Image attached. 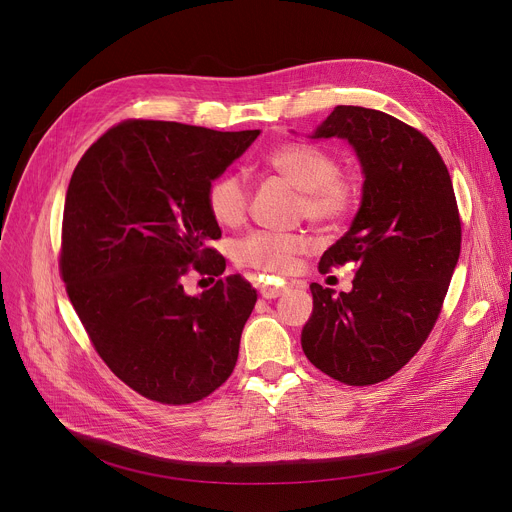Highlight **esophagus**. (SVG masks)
Here are the masks:
<instances>
[{"instance_id":"esophagus-1","label":"esophagus","mask_w":512,"mask_h":512,"mask_svg":"<svg viewBox=\"0 0 512 512\" xmlns=\"http://www.w3.org/2000/svg\"><path fill=\"white\" fill-rule=\"evenodd\" d=\"M285 289H287L285 283H279V285H269V283H265V285H261L259 294H261L263 300H275V298H279L281 294H285Z\"/></svg>"}]
</instances>
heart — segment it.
I'll return each mask as SVG.
<instances>
[{
    "mask_svg": "<svg viewBox=\"0 0 512 512\" xmlns=\"http://www.w3.org/2000/svg\"><path fill=\"white\" fill-rule=\"evenodd\" d=\"M267 164L285 182L302 192V212L318 225H334L350 210L354 190L340 176L334 154L314 143H287L267 158ZM249 184L239 172H227L210 182L206 192L208 210L218 225L237 227L249 208ZM306 239L300 235L257 233L239 243L237 261L267 273L285 275L294 271Z\"/></svg>",
    "mask_w": 512,
    "mask_h": 512,
    "instance_id": "obj_1",
    "label": "heart"
}]
</instances>
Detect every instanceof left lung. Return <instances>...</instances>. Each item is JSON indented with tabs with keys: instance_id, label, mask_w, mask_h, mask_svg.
I'll return each instance as SVG.
<instances>
[{
	"instance_id": "1",
	"label": "left lung",
	"mask_w": 512,
	"mask_h": 512,
	"mask_svg": "<svg viewBox=\"0 0 512 512\" xmlns=\"http://www.w3.org/2000/svg\"><path fill=\"white\" fill-rule=\"evenodd\" d=\"M308 137L348 141L362 194L320 259L322 273L356 261L352 289L310 285L302 348L332 379L375 385L405 367L440 316L462 243L452 178L423 133L383 111L338 105Z\"/></svg>"
}]
</instances>
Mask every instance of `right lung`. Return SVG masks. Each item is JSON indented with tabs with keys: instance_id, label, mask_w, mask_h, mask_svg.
I'll return each instance as SVG.
<instances>
[{
	"instance_id": "right-lung-1",
	"label": "right lung",
	"mask_w": 512,
	"mask_h": 512,
	"mask_svg": "<svg viewBox=\"0 0 512 512\" xmlns=\"http://www.w3.org/2000/svg\"><path fill=\"white\" fill-rule=\"evenodd\" d=\"M174 121H125L72 172L62 218L66 294L107 367L152 401L204 399L233 373L257 294L229 275L202 295L185 269L223 275L206 192L259 137Z\"/></svg>"
}]
</instances>
